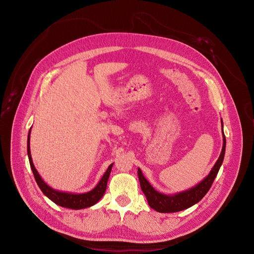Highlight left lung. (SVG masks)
Listing matches in <instances>:
<instances>
[{
    "instance_id": "8db88e82",
    "label": "left lung",
    "mask_w": 254,
    "mask_h": 254,
    "mask_svg": "<svg viewBox=\"0 0 254 254\" xmlns=\"http://www.w3.org/2000/svg\"><path fill=\"white\" fill-rule=\"evenodd\" d=\"M221 127H222V148L220 156L216 163L214 164L210 174L207 175L205 178L196 184L195 187L191 189H189L187 190L180 191V193H176L172 195H166L163 193H160L157 190L151 187V184L148 182V180L145 178L142 171L140 168H137V176H139L140 186L145 194L147 201L151 209L156 210L160 213H174L179 212L182 210H186L190 207L191 205L196 204L204 197V195L209 191L211 189L214 179L216 178L218 174L219 168L224 162L225 152H226V136L224 133V124H222L221 120Z\"/></svg>"
}]
</instances>
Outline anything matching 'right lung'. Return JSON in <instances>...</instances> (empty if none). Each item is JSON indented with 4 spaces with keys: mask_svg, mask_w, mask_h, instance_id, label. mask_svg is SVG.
Here are the masks:
<instances>
[{
    "mask_svg": "<svg viewBox=\"0 0 254 254\" xmlns=\"http://www.w3.org/2000/svg\"><path fill=\"white\" fill-rule=\"evenodd\" d=\"M30 130L28 132L27 136V156L29 160V164L30 168H32L34 177L36 179V182L38 184V187L40 188L42 190V193L47 196L49 199L63 207H67V209H72V210H81V209H86V207H90L92 205H94L96 202L101 200V198L104 196L106 188H107V182H108L109 176L112 170L113 163L109 165V167L107 168L106 173L102 177V179L99 180V182L96 184V187L91 190L87 193H81V194H75V193H68V191H63V190H57L55 189L51 188L48 186L47 183L42 180L41 176L39 173L37 172L36 167L33 163V159L32 155H30V147H29V140H30Z\"/></svg>",
    "mask_w": 254,
    "mask_h": 254,
    "instance_id": "add662e5",
    "label": "right lung"
}]
</instances>
